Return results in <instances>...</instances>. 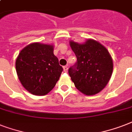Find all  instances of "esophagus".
<instances>
[{"label": "esophagus", "mask_w": 132, "mask_h": 132, "mask_svg": "<svg viewBox=\"0 0 132 132\" xmlns=\"http://www.w3.org/2000/svg\"><path fill=\"white\" fill-rule=\"evenodd\" d=\"M63 68H64V72H68V67H67V66H64V67H63Z\"/></svg>", "instance_id": "34e87169"}]
</instances>
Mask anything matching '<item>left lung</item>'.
<instances>
[{
	"label": "left lung",
	"mask_w": 132,
	"mask_h": 132,
	"mask_svg": "<svg viewBox=\"0 0 132 132\" xmlns=\"http://www.w3.org/2000/svg\"><path fill=\"white\" fill-rule=\"evenodd\" d=\"M77 62L68 74L77 89L86 95H94L106 86L113 70L110 54L104 46L92 39L84 44L70 41Z\"/></svg>",
	"instance_id": "1"
}]
</instances>
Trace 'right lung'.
<instances>
[{
	"label": "right lung",
	"instance_id": "add662e5",
	"mask_svg": "<svg viewBox=\"0 0 132 132\" xmlns=\"http://www.w3.org/2000/svg\"><path fill=\"white\" fill-rule=\"evenodd\" d=\"M15 69L21 84L35 95H45L55 87L63 71L53 46L34 42L20 52Z\"/></svg>",
	"mask_w": 132,
	"mask_h": 132
}]
</instances>
